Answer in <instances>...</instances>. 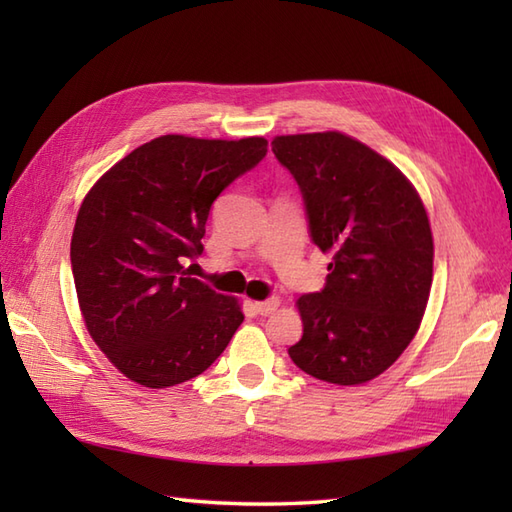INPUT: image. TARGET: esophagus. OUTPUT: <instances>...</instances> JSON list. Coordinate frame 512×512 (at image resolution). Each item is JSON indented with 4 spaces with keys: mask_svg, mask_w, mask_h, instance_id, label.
Listing matches in <instances>:
<instances>
[{
    "mask_svg": "<svg viewBox=\"0 0 512 512\" xmlns=\"http://www.w3.org/2000/svg\"><path fill=\"white\" fill-rule=\"evenodd\" d=\"M277 306H279V299L273 297V299H266V301H255L253 310L257 314H262V317H268V314H273L277 310Z\"/></svg>",
    "mask_w": 512,
    "mask_h": 512,
    "instance_id": "1",
    "label": "esophagus"
}]
</instances>
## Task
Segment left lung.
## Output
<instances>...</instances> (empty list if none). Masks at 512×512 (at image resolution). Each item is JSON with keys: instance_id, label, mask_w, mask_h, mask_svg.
I'll return each mask as SVG.
<instances>
[{"instance_id": "1", "label": "left lung", "mask_w": 512, "mask_h": 512, "mask_svg": "<svg viewBox=\"0 0 512 512\" xmlns=\"http://www.w3.org/2000/svg\"><path fill=\"white\" fill-rule=\"evenodd\" d=\"M270 145L299 184L312 242L332 257L323 290L297 301L303 336L288 354L325 383H367L405 352L427 308V211L400 169L341 132Z\"/></svg>"}]
</instances>
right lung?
Here are the masks:
<instances>
[{"label":"right lung","instance_id":"1","mask_svg":"<svg viewBox=\"0 0 512 512\" xmlns=\"http://www.w3.org/2000/svg\"><path fill=\"white\" fill-rule=\"evenodd\" d=\"M266 138L160 136L94 184L70 259L94 343L134 383L165 389L200 376L244 321L235 297L193 279L211 206L266 156Z\"/></svg>","mask_w":512,"mask_h":512}]
</instances>
